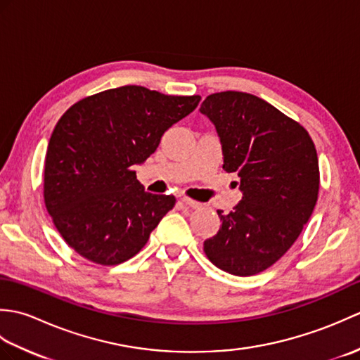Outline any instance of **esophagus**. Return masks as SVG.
<instances>
[{
    "label": "esophagus",
    "instance_id": "34e87169",
    "mask_svg": "<svg viewBox=\"0 0 360 360\" xmlns=\"http://www.w3.org/2000/svg\"><path fill=\"white\" fill-rule=\"evenodd\" d=\"M181 202L182 204H186L187 207H192V209H200L201 207V202H198V201H193V200H190V198H181Z\"/></svg>",
    "mask_w": 360,
    "mask_h": 360
}]
</instances>
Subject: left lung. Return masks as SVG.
<instances>
[{
	"label": "left lung",
	"instance_id": "1",
	"mask_svg": "<svg viewBox=\"0 0 360 360\" xmlns=\"http://www.w3.org/2000/svg\"><path fill=\"white\" fill-rule=\"evenodd\" d=\"M200 111L215 125L223 168L240 178L241 201L204 241L210 262L238 277L266 271L286 254L319 196V159L298 122L263 98L240 91L207 96Z\"/></svg>",
	"mask_w": 360,
	"mask_h": 360
}]
</instances>
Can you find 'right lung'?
<instances>
[{"mask_svg": "<svg viewBox=\"0 0 360 360\" xmlns=\"http://www.w3.org/2000/svg\"><path fill=\"white\" fill-rule=\"evenodd\" d=\"M200 101L127 85L82 98L60 117L46 151L43 195L68 246L114 266L147 244L176 200L145 192L131 167Z\"/></svg>", "mask_w": 360, "mask_h": 360, "instance_id": "right-lung-1", "label": "right lung"}]
</instances>
